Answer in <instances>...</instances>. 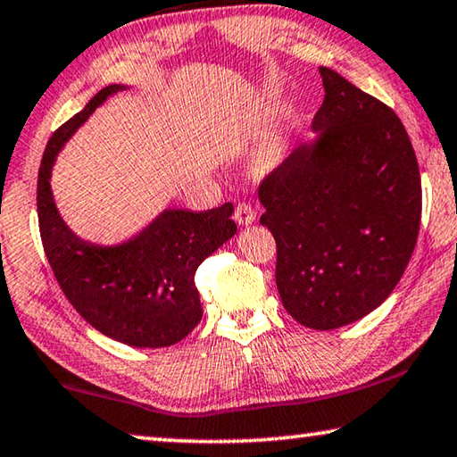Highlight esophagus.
<instances>
[{"instance_id":"34e87169","label":"esophagus","mask_w":457,"mask_h":457,"mask_svg":"<svg viewBox=\"0 0 457 457\" xmlns=\"http://www.w3.org/2000/svg\"><path fill=\"white\" fill-rule=\"evenodd\" d=\"M254 219H257V212H254L253 204L249 203H238L237 208H235V220L238 224H243V227H246V224H253Z\"/></svg>"}]
</instances>
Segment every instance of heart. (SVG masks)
I'll use <instances>...</instances> for the list:
<instances>
[{
	"label": "heart",
	"mask_w": 457,
	"mask_h": 457,
	"mask_svg": "<svg viewBox=\"0 0 457 457\" xmlns=\"http://www.w3.org/2000/svg\"><path fill=\"white\" fill-rule=\"evenodd\" d=\"M283 154H285V150H283L281 144L270 142L259 152L257 158H254V168H257L259 172H270L273 168L281 164Z\"/></svg>",
	"instance_id": "obj_1"
}]
</instances>
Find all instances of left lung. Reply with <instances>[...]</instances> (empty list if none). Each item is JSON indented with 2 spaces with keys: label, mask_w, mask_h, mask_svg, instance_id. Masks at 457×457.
<instances>
[{
  "label": "left lung",
  "mask_w": 457,
  "mask_h": 457,
  "mask_svg": "<svg viewBox=\"0 0 457 457\" xmlns=\"http://www.w3.org/2000/svg\"><path fill=\"white\" fill-rule=\"evenodd\" d=\"M303 142L265 176L261 224L277 243V289L309 329L355 323L386 301L421 220L418 158L402 120L337 71Z\"/></svg>",
  "instance_id": "obj_1"
}]
</instances>
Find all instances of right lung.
<instances>
[{"instance_id":"obj_1","label":"right lung","mask_w":457,"mask_h":457,"mask_svg":"<svg viewBox=\"0 0 457 457\" xmlns=\"http://www.w3.org/2000/svg\"><path fill=\"white\" fill-rule=\"evenodd\" d=\"M112 84L52 134L37 174V220L47 262L63 295L94 329L132 347H170L203 319L196 269L237 233L227 203L204 212L166 208L130 241L100 246L71 233L55 208V156L108 96Z\"/></svg>"}]
</instances>
